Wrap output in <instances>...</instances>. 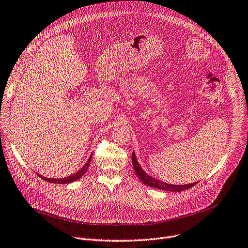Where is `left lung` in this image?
Segmentation results:
<instances>
[{
  "instance_id": "8db88e82",
  "label": "left lung",
  "mask_w": 248,
  "mask_h": 248,
  "mask_svg": "<svg viewBox=\"0 0 248 248\" xmlns=\"http://www.w3.org/2000/svg\"><path fill=\"white\" fill-rule=\"evenodd\" d=\"M131 159H132L133 169H134V171H136L137 175L139 176L140 180L144 185H147L149 187L163 190V191H167V192H182L184 190H188V189L192 188L194 185H196L198 183V182H195V183L184 184V185H174V184L165 183L163 181H160V180H158V179H156V178L150 176L149 174L145 173L144 170L140 165V163L138 162L137 156H136V154H134V152H132Z\"/></svg>"
}]
</instances>
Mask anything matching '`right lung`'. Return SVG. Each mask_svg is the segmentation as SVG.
Returning a JSON list of instances; mask_svg holds the SVG:
<instances>
[{"instance_id":"add662e5","label":"right lung","mask_w":248,"mask_h":248,"mask_svg":"<svg viewBox=\"0 0 248 248\" xmlns=\"http://www.w3.org/2000/svg\"><path fill=\"white\" fill-rule=\"evenodd\" d=\"M92 155L93 154H91V156H90V158L88 159V161L86 162V164L79 170V171H77L76 173H74V174H72V175H70V176H68V177H65V178H58V179H53V178H46V177H43L42 175H39V174H37L41 179H43V180H46V181H47V182H50V183H55V184H68V183H71V182H74V181H76V180H78V179H80L85 173H86V171H87V169L89 168V166H90V162H91V159H92Z\"/></svg>"}]
</instances>
